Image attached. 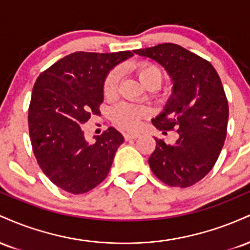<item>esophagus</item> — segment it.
Segmentation results:
<instances>
[{
	"label": "esophagus",
	"mask_w": 250,
	"mask_h": 250,
	"mask_svg": "<svg viewBox=\"0 0 250 250\" xmlns=\"http://www.w3.org/2000/svg\"><path fill=\"white\" fill-rule=\"evenodd\" d=\"M139 136H140L139 133H127V134H125V141H129V140H135V139H137Z\"/></svg>",
	"instance_id": "esophagus-1"
}]
</instances>
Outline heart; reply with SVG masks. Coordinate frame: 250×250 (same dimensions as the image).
Returning a JSON list of instances; mask_svg holds the SVG:
<instances>
[{"label": "heart", "instance_id": "b5f03b06", "mask_svg": "<svg viewBox=\"0 0 250 250\" xmlns=\"http://www.w3.org/2000/svg\"><path fill=\"white\" fill-rule=\"evenodd\" d=\"M136 71L141 82L148 89H157L161 87L163 80H165V74L161 68L153 63H140L137 65ZM121 77L122 70L120 68H115V69L109 71L108 75L105 76L104 82H103V94L107 99H113L116 96ZM148 115L149 111L146 108L125 102L120 103L111 110V119L114 123L125 130H135L141 125L142 120Z\"/></svg>", "mask_w": 250, "mask_h": 250}]
</instances>
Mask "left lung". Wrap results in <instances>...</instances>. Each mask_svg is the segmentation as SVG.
<instances>
[{"label":"left lung","instance_id":"obj_1","mask_svg":"<svg viewBox=\"0 0 250 250\" xmlns=\"http://www.w3.org/2000/svg\"><path fill=\"white\" fill-rule=\"evenodd\" d=\"M134 53L159 62L174 82L173 95L153 125L165 134L176 130L179 139L174 145L155 139L151 171L170 187H190L214 167L227 136L229 107L219 74L207 60L175 43Z\"/></svg>","mask_w":250,"mask_h":250}]
</instances>
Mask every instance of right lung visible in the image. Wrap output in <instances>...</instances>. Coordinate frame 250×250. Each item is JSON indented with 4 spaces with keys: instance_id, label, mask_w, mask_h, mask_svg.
Returning <instances> with one entry per match:
<instances>
[{
    "instance_id": "add662e5",
    "label": "right lung",
    "mask_w": 250,
    "mask_h": 250,
    "mask_svg": "<svg viewBox=\"0 0 250 250\" xmlns=\"http://www.w3.org/2000/svg\"><path fill=\"white\" fill-rule=\"evenodd\" d=\"M133 55L76 51L36 79L28 109L31 147L45 176L68 193H87L110 170L122 134L109 127L89 143L81 125L100 114L109 70Z\"/></svg>"
}]
</instances>
